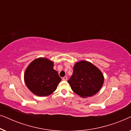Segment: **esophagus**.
<instances>
[{
	"label": "esophagus",
	"instance_id": "1",
	"mask_svg": "<svg viewBox=\"0 0 131 131\" xmlns=\"http://www.w3.org/2000/svg\"><path fill=\"white\" fill-rule=\"evenodd\" d=\"M62 80H64V81H66V80H67V77L65 76L64 77V78H62Z\"/></svg>",
	"mask_w": 131,
	"mask_h": 131
}]
</instances>
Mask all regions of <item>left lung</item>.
<instances>
[{"label":"left lung","instance_id":"8db88e82","mask_svg":"<svg viewBox=\"0 0 131 131\" xmlns=\"http://www.w3.org/2000/svg\"><path fill=\"white\" fill-rule=\"evenodd\" d=\"M104 81L103 73L96 66L82 60L74 65L73 75L68 83L73 92L82 98H88L99 92Z\"/></svg>","mask_w":131,"mask_h":131}]
</instances>
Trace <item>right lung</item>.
<instances>
[{
	"instance_id": "right-lung-1",
	"label": "right lung",
	"mask_w": 131,
	"mask_h": 131,
	"mask_svg": "<svg viewBox=\"0 0 131 131\" xmlns=\"http://www.w3.org/2000/svg\"><path fill=\"white\" fill-rule=\"evenodd\" d=\"M54 64L47 58L34 60L26 69L24 82L27 88L36 95L46 96L56 90L61 78L53 69Z\"/></svg>"
}]
</instances>
